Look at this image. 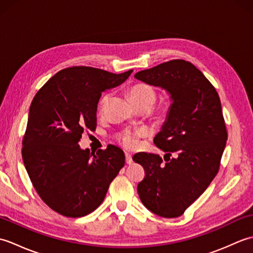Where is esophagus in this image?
<instances>
[{
	"instance_id": "1",
	"label": "esophagus",
	"mask_w": 253,
	"mask_h": 253,
	"mask_svg": "<svg viewBox=\"0 0 253 253\" xmlns=\"http://www.w3.org/2000/svg\"><path fill=\"white\" fill-rule=\"evenodd\" d=\"M125 157H126V163H127V164H131V163H132V157H131V154L126 152V153H125Z\"/></svg>"
}]
</instances>
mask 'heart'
Instances as JSON below:
<instances>
[{
	"label": "heart",
	"instance_id": "1",
	"mask_svg": "<svg viewBox=\"0 0 253 253\" xmlns=\"http://www.w3.org/2000/svg\"><path fill=\"white\" fill-rule=\"evenodd\" d=\"M129 96L131 101L135 103L138 107L148 105L151 107L155 101H157L158 92L153 85L149 84H137L130 88L129 90ZM110 99V93H105L101 96V99L98 103V112L100 114L104 112L105 105L107 101ZM148 136V131L146 129H137V130H130L126 129L118 133L117 139L124 147L127 149H135L139 146L140 139Z\"/></svg>",
	"mask_w": 253,
	"mask_h": 253
}]
</instances>
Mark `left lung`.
<instances>
[{
  "mask_svg": "<svg viewBox=\"0 0 253 253\" xmlns=\"http://www.w3.org/2000/svg\"><path fill=\"white\" fill-rule=\"evenodd\" d=\"M141 82L159 85L171 95L168 121L155 136L166 152L132 157L144 169L137 190L140 200L159 216L178 217L200 197L216 176L227 140L221 100L214 85L185 60H171L138 72ZM174 154V158L166 159Z\"/></svg>",
  "mask_w": 253,
  "mask_h": 253,
  "instance_id": "obj_1",
  "label": "left lung"
}]
</instances>
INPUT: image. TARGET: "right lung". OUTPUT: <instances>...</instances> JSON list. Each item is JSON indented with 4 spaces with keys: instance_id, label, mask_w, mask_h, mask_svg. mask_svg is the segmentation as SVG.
I'll use <instances>...</instances> for the list:
<instances>
[{
    "instance_id": "add662e5",
    "label": "right lung",
    "mask_w": 253,
    "mask_h": 253,
    "mask_svg": "<svg viewBox=\"0 0 253 253\" xmlns=\"http://www.w3.org/2000/svg\"><path fill=\"white\" fill-rule=\"evenodd\" d=\"M131 73L68 67L47 80L31 102L21 155L38 195L61 215L82 217L93 212L125 164L118 147L109 144L94 154L78 142L84 130L95 129L102 92Z\"/></svg>"
}]
</instances>
